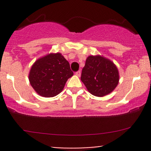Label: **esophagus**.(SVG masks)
<instances>
[{"instance_id": "esophagus-1", "label": "esophagus", "mask_w": 151, "mask_h": 151, "mask_svg": "<svg viewBox=\"0 0 151 151\" xmlns=\"http://www.w3.org/2000/svg\"><path fill=\"white\" fill-rule=\"evenodd\" d=\"M75 74H76V75L78 76V77H80V75H81V71H77V72L75 73Z\"/></svg>"}]
</instances>
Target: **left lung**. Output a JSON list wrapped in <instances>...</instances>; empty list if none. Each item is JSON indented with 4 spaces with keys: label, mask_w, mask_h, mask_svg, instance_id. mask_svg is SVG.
<instances>
[{
    "label": "left lung",
    "mask_w": 151,
    "mask_h": 151,
    "mask_svg": "<svg viewBox=\"0 0 151 151\" xmlns=\"http://www.w3.org/2000/svg\"><path fill=\"white\" fill-rule=\"evenodd\" d=\"M81 80L92 95L102 97L114 91L119 82V72L113 62L101 55L87 58Z\"/></svg>",
    "instance_id": "1"
}]
</instances>
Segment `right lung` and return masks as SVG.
<instances>
[{
	"instance_id": "add662e5",
	"label": "right lung",
	"mask_w": 151,
	"mask_h": 151,
	"mask_svg": "<svg viewBox=\"0 0 151 151\" xmlns=\"http://www.w3.org/2000/svg\"><path fill=\"white\" fill-rule=\"evenodd\" d=\"M74 73L60 53H50L38 59L30 68L29 81L41 96L53 97L63 91Z\"/></svg>"
}]
</instances>
